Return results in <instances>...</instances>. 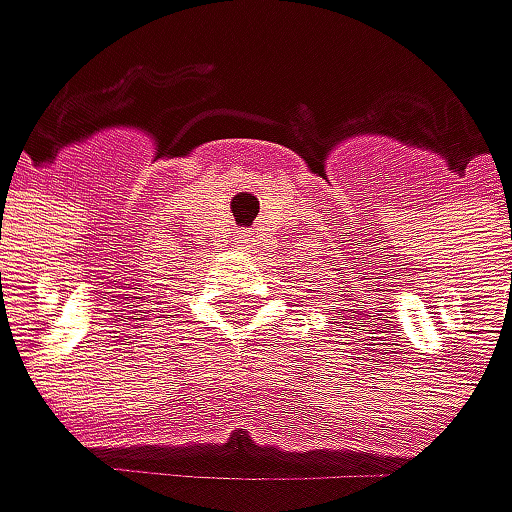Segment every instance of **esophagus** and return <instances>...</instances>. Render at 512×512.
I'll return each mask as SVG.
<instances>
[{
    "mask_svg": "<svg viewBox=\"0 0 512 512\" xmlns=\"http://www.w3.org/2000/svg\"><path fill=\"white\" fill-rule=\"evenodd\" d=\"M242 242H245V236H242Z\"/></svg>",
    "mask_w": 512,
    "mask_h": 512,
    "instance_id": "1",
    "label": "esophagus"
}]
</instances>
